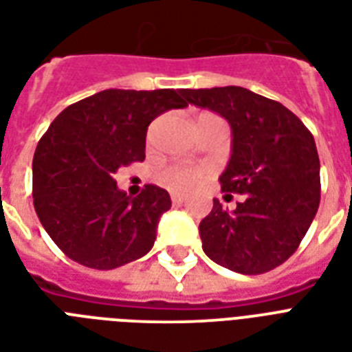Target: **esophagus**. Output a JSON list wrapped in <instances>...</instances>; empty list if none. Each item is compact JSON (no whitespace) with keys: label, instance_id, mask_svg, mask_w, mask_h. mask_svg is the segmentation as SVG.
Masks as SVG:
<instances>
[{"label":"esophagus","instance_id":"34e87169","mask_svg":"<svg viewBox=\"0 0 352 352\" xmlns=\"http://www.w3.org/2000/svg\"><path fill=\"white\" fill-rule=\"evenodd\" d=\"M171 203L182 204V203H184V197H182V195H179V193H173V195H171Z\"/></svg>","mask_w":352,"mask_h":352}]
</instances>
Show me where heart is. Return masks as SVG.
<instances>
[{
	"instance_id": "obj_1",
	"label": "heart",
	"mask_w": 352,
	"mask_h": 352,
	"mask_svg": "<svg viewBox=\"0 0 352 352\" xmlns=\"http://www.w3.org/2000/svg\"><path fill=\"white\" fill-rule=\"evenodd\" d=\"M201 177H203V171L197 170V168L184 164H170L159 171L157 179H159L160 184H164L166 188H170L173 192H188L201 181Z\"/></svg>"
}]
</instances>
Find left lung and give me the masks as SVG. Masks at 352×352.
Wrapping results in <instances>:
<instances>
[{
  "label": "left lung",
  "mask_w": 352,
  "mask_h": 352,
  "mask_svg": "<svg viewBox=\"0 0 352 352\" xmlns=\"http://www.w3.org/2000/svg\"><path fill=\"white\" fill-rule=\"evenodd\" d=\"M190 104L219 113L232 127L223 192L245 199L214 208L199 225L204 254L239 274H263L289 259L320 206V159L305 124L283 104L245 87L182 89Z\"/></svg>",
  "instance_id": "1"
}]
</instances>
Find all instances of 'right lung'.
Returning <instances> with one entry per match:
<instances>
[{
	"instance_id": "add662e5",
	"label": "right lung",
	"mask_w": 352,
	"mask_h": 352,
	"mask_svg": "<svg viewBox=\"0 0 352 352\" xmlns=\"http://www.w3.org/2000/svg\"><path fill=\"white\" fill-rule=\"evenodd\" d=\"M182 96V89L100 91L65 107L40 138L32 160L34 210L73 261L111 270L151 250L170 193L146 184L129 197L115 173L144 160L148 126L186 107Z\"/></svg>"
}]
</instances>
